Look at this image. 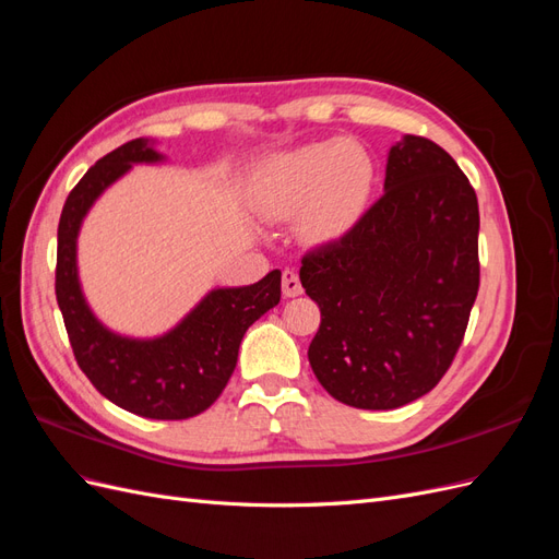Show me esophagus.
I'll return each mask as SVG.
<instances>
[{
  "label": "esophagus",
  "instance_id": "34e87169",
  "mask_svg": "<svg viewBox=\"0 0 559 559\" xmlns=\"http://www.w3.org/2000/svg\"><path fill=\"white\" fill-rule=\"evenodd\" d=\"M282 294L286 298H294V296H300L302 294V286H300V280H298V273L294 267H286L282 273Z\"/></svg>",
  "mask_w": 559,
  "mask_h": 559
}]
</instances>
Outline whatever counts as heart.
Here are the masks:
<instances>
[{
	"label": "heart",
	"mask_w": 559,
	"mask_h": 559,
	"mask_svg": "<svg viewBox=\"0 0 559 559\" xmlns=\"http://www.w3.org/2000/svg\"><path fill=\"white\" fill-rule=\"evenodd\" d=\"M376 189V160L343 138L314 142L263 160L251 183V202L263 216H300L310 245L345 238L364 216Z\"/></svg>",
	"instance_id": "1"
}]
</instances>
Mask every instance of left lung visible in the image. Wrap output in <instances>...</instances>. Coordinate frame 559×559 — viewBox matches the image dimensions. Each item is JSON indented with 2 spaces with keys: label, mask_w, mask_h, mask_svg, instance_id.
<instances>
[{
  "label": "left lung",
  "mask_w": 559,
  "mask_h": 559,
  "mask_svg": "<svg viewBox=\"0 0 559 559\" xmlns=\"http://www.w3.org/2000/svg\"><path fill=\"white\" fill-rule=\"evenodd\" d=\"M478 228L460 165L405 134L382 198L345 238L302 257L300 284L321 310L308 359L333 399L394 411L441 382L478 296Z\"/></svg>",
  "instance_id": "1"
}]
</instances>
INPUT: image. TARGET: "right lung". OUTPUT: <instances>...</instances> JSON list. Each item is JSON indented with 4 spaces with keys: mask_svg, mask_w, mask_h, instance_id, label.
Listing matches in <instances>:
<instances>
[{
    "mask_svg": "<svg viewBox=\"0 0 559 559\" xmlns=\"http://www.w3.org/2000/svg\"><path fill=\"white\" fill-rule=\"evenodd\" d=\"M165 156L148 140H132L99 158L67 195L58 224L56 298L79 368L118 408L148 419H189L224 392L247 329L275 308L282 273L235 289H212L179 324L158 337L109 331L81 292L76 240L93 202L132 165Z\"/></svg>",
    "mask_w": 559,
    "mask_h": 559,
    "instance_id": "add662e5",
    "label": "right lung"
}]
</instances>
